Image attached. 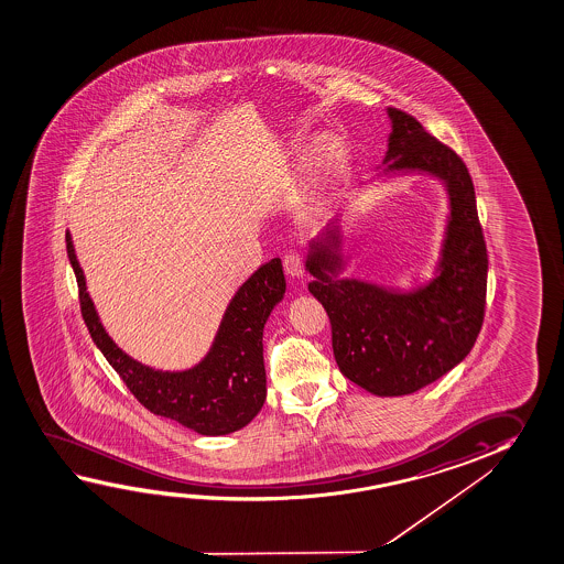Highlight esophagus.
Returning a JSON list of instances; mask_svg holds the SVG:
<instances>
[{
  "label": "esophagus",
  "mask_w": 564,
  "mask_h": 564,
  "mask_svg": "<svg viewBox=\"0 0 564 564\" xmlns=\"http://www.w3.org/2000/svg\"><path fill=\"white\" fill-rule=\"evenodd\" d=\"M284 272L290 278H300L304 274V257L300 252H290L284 257Z\"/></svg>",
  "instance_id": "1"
}]
</instances>
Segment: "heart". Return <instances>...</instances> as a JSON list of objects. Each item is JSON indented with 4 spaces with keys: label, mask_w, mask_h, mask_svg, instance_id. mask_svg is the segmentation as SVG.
I'll list each match as a JSON object with an SVG mask.
<instances>
[{
    "label": "heart",
    "mask_w": 564,
    "mask_h": 564,
    "mask_svg": "<svg viewBox=\"0 0 564 564\" xmlns=\"http://www.w3.org/2000/svg\"><path fill=\"white\" fill-rule=\"evenodd\" d=\"M343 144L333 137H323L313 144L310 156H307V178L315 189H322L332 182L335 172L339 171L343 161Z\"/></svg>",
    "instance_id": "heart-1"
}]
</instances>
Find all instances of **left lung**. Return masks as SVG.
<instances>
[{"instance_id":"1","label":"left lung","mask_w":564,"mask_h":564,"mask_svg":"<svg viewBox=\"0 0 564 564\" xmlns=\"http://www.w3.org/2000/svg\"><path fill=\"white\" fill-rule=\"evenodd\" d=\"M386 164L378 176L431 174L445 184L448 219L435 276L412 288H384L340 276L347 267L339 225L310 241L307 284L329 315L333 355L350 382L375 395H405L463 362L484 322L488 254L473 178L463 159L415 117L388 108Z\"/></svg>"}]
</instances>
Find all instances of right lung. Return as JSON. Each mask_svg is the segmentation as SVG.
I'll return each mask as SVG.
<instances>
[{
    "label": "right lung",
    "mask_w": 564,
    "mask_h": 564,
    "mask_svg": "<svg viewBox=\"0 0 564 564\" xmlns=\"http://www.w3.org/2000/svg\"><path fill=\"white\" fill-rule=\"evenodd\" d=\"M66 251L78 280L82 317L91 339L149 412L209 437L229 435L254 420L267 400L262 332L270 312L286 292L280 259L262 264L235 292L206 357L196 367L172 372L147 367L117 347L99 322L68 231Z\"/></svg>",
    "instance_id": "right-lung-1"
}]
</instances>
